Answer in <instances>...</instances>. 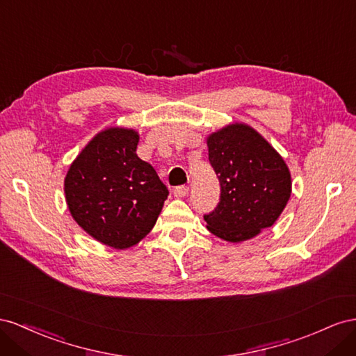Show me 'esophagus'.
<instances>
[{
    "instance_id": "obj_1",
    "label": "esophagus",
    "mask_w": 356,
    "mask_h": 356,
    "mask_svg": "<svg viewBox=\"0 0 356 356\" xmlns=\"http://www.w3.org/2000/svg\"><path fill=\"white\" fill-rule=\"evenodd\" d=\"M175 197H177V198H184V197H186L188 195V192H189V188L188 186H177V188H175Z\"/></svg>"
}]
</instances>
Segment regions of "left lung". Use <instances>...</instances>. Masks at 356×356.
<instances>
[{
    "instance_id": "obj_1",
    "label": "left lung",
    "mask_w": 356,
    "mask_h": 356,
    "mask_svg": "<svg viewBox=\"0 0 356 356\" xmlns=\"http://www.w3.org/2000/svg\"><path fill=\"white\" fill-rule=\"evenodd\" d=\"M209 161L218 175L220 198L204 215L216 237L240 243L258 236L277 220L291 197L285 161L255 129L227 125L207 137Z\"/></svg>"
}]
</instances>
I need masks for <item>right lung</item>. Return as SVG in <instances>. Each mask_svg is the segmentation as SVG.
Instances as JSON below:
<instances>
[{
    "instance_id": "1",
    "label": "right lung",
    "mask_w": 356,
    "mask_h": 356,
    "mask_svg": "<svg viewBox=\"0 0 356 356\" xmlns=\"http://www.w3.org/2000/svg\"><path fill=\"white\" fill-rule=\"evenodd\" d=\"M134 129L98 133L70 165L64 191L71 216L89 236L128 249L154 228L168 197L155 168L141 161Z\"/></svg>"
}]
</instances>
